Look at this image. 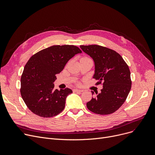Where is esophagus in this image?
<instances>
[{
  "mask_svg": "<svg viewBox=\"0 0 155 155\" xmlns=\"http://www.w3.org/2000/svg\"><path fill=\"white\" fill-rule=\"evenodd\" d=\"M73 91L74 92H83V91L78 90V89H73Z\"/></svg>",
  "mask_w": 155,
  "mask_h": 155,
  "instance_id": "esophagus-1",
  "label": "esophagus"
}]
</instances>
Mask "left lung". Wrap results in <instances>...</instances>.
I'll return each instance as SVG.
<instances>
[{"mask_svg":"<svg viewBox=\"0 0 155 155\" xmlns=\"http://www.w3.org/2000/svg\"><path fill=\"white\" fill-rule=\"evenodd\" d=\"M94 62L93 78L103 82L100 94L87 103L95 114L107 115L116 112L125 102L131 88V73L126 63L116 51L99 45L80 46ZM92 95L94 94L91 91Z\"/></svg>","mask_w":155,"mask_h":155,"instance_id":"1","label":"left lung"}]
</instances>
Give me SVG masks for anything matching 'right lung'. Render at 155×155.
<instances>
[{"label":"right lung","instance_id":"right-lung-1","mask_svg":"<svg viewBox=\"0 0 155 155\" xmlns=\"http://www.w3.org/2000/svg\"><path fill=\"white\" fill-rule=\"evenodd\" d=\"M82 51L73 45H55L31 57L21 78V94L29 109L36 115L51 117L64 108L70 88L54 89L56 75L67 63Z\"/></svg>","mask_w":155,"mask_h":155}]
</instances>
